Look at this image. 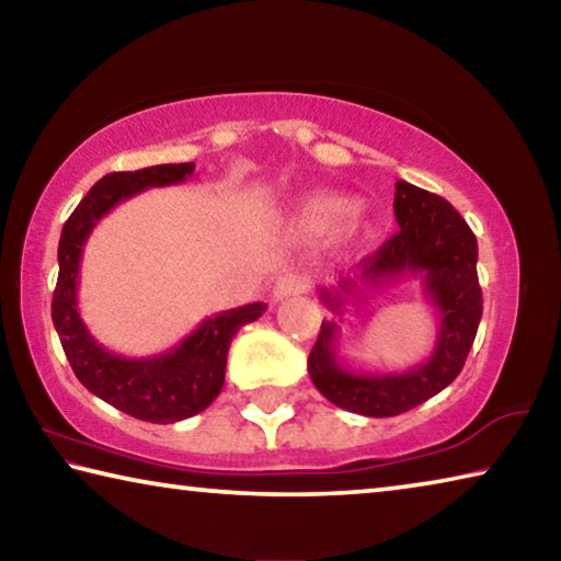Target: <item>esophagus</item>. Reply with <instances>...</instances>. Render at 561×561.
Listing matches in <instances>:
<instances>
[{"mask_svg": "<svg viewBox=\"0 0 561 561\" xmlns=\"http://www.w3.org/2000/svg\"><path fill=\"white\" fill-rule=\"evenodd\" d=\"M307 289H309L307 274L289 272V274H282V277L274 282L272 297H274V301H284V299H289V297H297V294L307 291Z\"/></svg>", "mask_w": 561, "mask_h": 561, "instance_id": "esophagus-1", "label": "esophagus"}]
</instances>
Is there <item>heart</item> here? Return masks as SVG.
<instances>
[{
  "instance_id": "1",
  "label": "heart",
  "mask_w": 561,
  "mask_h": 561,
  "mask_svg": "<svg viewBox=\"0 0 561 561\" xmlns=\"http://www.w3.org/2000/svg\"><path fill=\"white\" fill-rule=\"evenodd\" d=\"M351 210H354V205H351L348 197L336 195V193H319V195L307 197V201L301 203L297 222L304 232L321 234V232L334 230V227L344 222L351 215ZM348 230L358 234L366 230V225L360 222L358 215H351Z\"/></svg>"
}]
</instances>
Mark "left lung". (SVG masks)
<instances>
[{"mask_svg": "<svg viewBox=\"0 0 561 561\" xmlns=\"http://www.w3.org/2000/svg\"><path fill=\"white\" fill-rule=\"evenodd\" d=\"M393 213L401 232L360 260L354 277L339 279L334 289H319V297L341 317L348 297L364 299L368 289L421 277L425 297L438 314L433 354L401 374L351 371L336 354V321H321L309 354V376L319 393L344 411L368 417L405 413L450 386L462 371L482 317L478 240L460 213L440 195L405 180L396 183Z\"/></svg>", "mask_w": 561, "mask_h": 561, "instance_id": "8db88e82", "label": "left lung"}]
</instances>
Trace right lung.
<instances>
[{
	"mask_svg": "<svg viewBox=\"0 0 561 561\" xmlns=\"http://www.w3.org/2000/svg\"><path fill=\"white\" fill-rule=\"evenodd\" d=\"M195 163L153 165L133 173H108L89 190L66 220L59 240V282L51 299L54 329L73 374L101 401L148 423H175L210 405L225 383L227 351L237 331L260 319L267 304L203 319L193 334L165 354L128 358L101 346L79 314V270L93 227L118 203L148 187L178 185L193 178Z\"/></svg>",
	"mask_w": 561,
	"mask_h": 561,
	"instance_id": "add662e5",
	"label": "right lung"
}]
</instances>
